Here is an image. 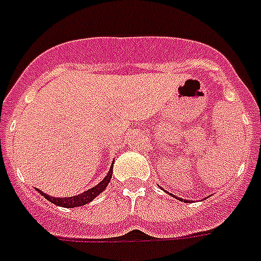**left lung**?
<instances>
[{"instance_id":"left-lung-1","label":"left lung","mask_w":261,"mask_h":261,"mask_svg":"<svg viewBox=\"0 0 261 261\" xmlns=\"http://www.w3.org/2000/svg\"><path fill=\"white\" fill-rule=\"evenodd\" d=\"M172 196H174V195H172Z\"/></svg>"}]
</instances>
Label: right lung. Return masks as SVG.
<instances>
[{"label":"right lung","instance_id":"obj_1","mask_svg":"<svg viewBox=\"0 0 261 261\" xmlns=\"http://www.w3.org/2000/svg\"><path fill=\"white\" fill-rule=\"evenodd\" d=\"M111 177H112V168H111L110 172H108V174H107L106 177L102 178V181L98 182L97 186L93 187V188H89V190L83 192V194L71 196V198H54V196H50V195L44 194V192H42V191H39V192H40V194H42L47 200H50L51 203H54V204H57V206L71 208V207L83 206V204H87V203L92 202V200H93V199L96 198L100 192H102L104 188L108 186Z\"/></svg>","mask_w":261,"mask_h":261}]
</instances>
